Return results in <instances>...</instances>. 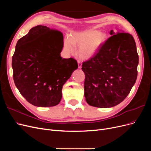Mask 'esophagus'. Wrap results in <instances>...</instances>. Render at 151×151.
Masks as SVG:
<instances>
[{"mask_svg": "<svg viewBox=\"0 0 151 151\" xmlns=\"http://www.w3.org/2000/svg\"><path fill=\"white\" fill-rule=\"evenodd\" d=\"M77 63H78V67L79 68H81L82 67V62H81V61L78 60H77Z\"/></svg>", "mask_w": 151, "mask_h": 151, "instance_id": "1", "label": "esophagus"}]
</instances>
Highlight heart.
Masks as SVG:
<instances>
[{
    "instance_id": "obj_1",
    "label": "heart",
    "mask_w": 151,
    "mask_h": 151,
    "mask_svg": "<svg viewBox=\"0 0 151 151\" xmlns=\"http://www.w3.org/2000/svg\"><path fill=\"white\" fill-rule=\"evenodd\" d=\"M108 40L106 33L93 29L73 33L63 43L65 51L74 52V48L78 47L77 54L83 59H89L96 54Z\"/></svg>"
}]
</instances>
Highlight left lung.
Returning <instances> with one entry per match:
<instances>
[{
    "label": "left lung",
    "instance_id": "1",
    "mask_svg": "<svg viewBox=\"0 0 151 151\" xmlns=\"http://www.w3.org/2000/svg\"><path fill=\"white\" fill-rule=\"evenodd\" d=\"M98 52L85 61L84 96L91 106L110 108L122 102L137 77L139 56L135 40L129 33H115Z\"/></svg>",
    "mask_w": 151,
    "mask_h": 151
}]
</instances>
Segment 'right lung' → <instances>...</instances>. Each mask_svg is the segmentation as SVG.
<instances>
[{
    "label": "right lung",
    "mask_w": 151,
    "mask_h": 151,
    "mask_svg": "<svg viewBox=\"0 0 151 151\" xmlns=\"http://www.w3.org/2000/svg\"><path fill=\"white\" fill-rule=\"evenodd\" d=\"M63 38L60 31L38 25L17 42L12 59L14 81L34 106L50 107L60 103L63 84L78 68L74 58L60 57Z\"/></svg>",
    "instance_id": "1"
}]
</instances>
